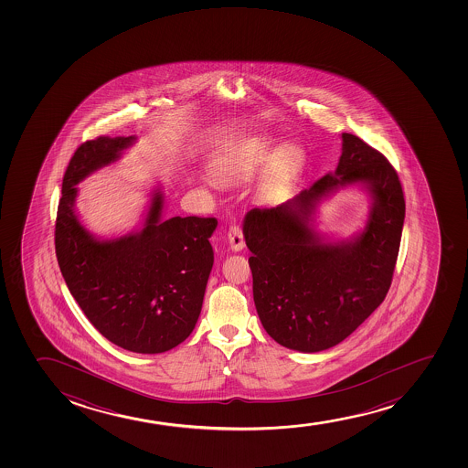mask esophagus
<instances>
[{
  "label": "esophagus",
  "instance_id": "esophagus-1",
  "mask_svg": "<svg viewBox=\"0 0 468 468\" xmlns=\"http://www.w3.org/2000/svg\"><path fill=\"white\" fill-rule=\"evenodd\" d=\"M228 242H229V247H231L232 251H240V250L245 247L242 228H240V226H229V231H228Z\"/></svg>",
  "mask_w": 468,
  "mask_h": 468
}]
</instances>
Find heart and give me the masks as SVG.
<instances>
[{
    "instance_id": "b5f03b06",
    "label": "heart",
    "mask_w": 468,
    "mask_h": 468,
    "mask_svg": "<svg viewBox=\"0 0 468 468\" xmlns=\"http://www.w3.org/2000/svg\"><path fill=\"white\" fill-rule=\"evenodd\" d=\"M304 153L295 142L276 146L269 135H256L228 146L210 162V173L221 183L247 181L263 168L262 187L274 192L291 183L300 172Z\"/></svg>"
}]
</instances>
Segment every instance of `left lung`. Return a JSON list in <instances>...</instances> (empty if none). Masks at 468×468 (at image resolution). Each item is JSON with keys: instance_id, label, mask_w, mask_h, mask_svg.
I'll list each match as a JSON object with an SVG mask.
<instances>
[{"instance_id": "obj_1", "label": "left lung", "mask_w": 468, "mask_h": 468, "mask_svg": "<svg viewBox=\"0 0 468 468\" xmlns=\"http://www.w3.org/2000/svg\"><path fill=\"white\" fill-rule=\"evenodd\" d=\"M362 185L371 195L362 233L324 243L313 215L329 194ZM403 188L379 151L357 135L342 134V156L328 173L276 207L245 215L243 236L251 251L253 296L263 329L285 348L317 353L359 328L392 284L401 232Z\"/></svg>"}]
</instances>
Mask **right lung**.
<instances>
[{
	"instance_id": "obj_1",
	"label": "right lung",
	"mask_w": 468,
	"mask_h": 468,
	"mask_svg": "<svg viewBox=\"0 0 468 468\" xmlns=\"http://www.w3.org/2000/svg\"><path fill=\"white\" fill-rule=\"evenodd\" d=\"M135 142L98 137L84 142L62 179L56 218V256L67 287L89 322L112 344L156 355L187 339L198 322L214 265V217L162 218L164 194L153 192L144 228L101 240L76 214L78 184L119 161Z\"/></svg>"
}]
</instances>
